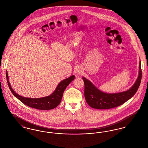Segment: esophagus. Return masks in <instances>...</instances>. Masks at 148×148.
<instances>
[{"label":"esophagus","instance_id":"34e87169","mask_svg":"<svg viewBox=\"0 0 148 148\" xmlns=\"http://www.w3.org/2000/svg\"><path fill=\"white\" fill-rule=\"evenodd\" d=\"M80 73H80V72H79V71H78V74H80Z\"/></svg>","mask_w":148,"mask_h":148}]
</instances>
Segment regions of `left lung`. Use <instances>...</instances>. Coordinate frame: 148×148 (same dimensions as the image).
<instances>
[{"label":"left lung","instance_id":"1","mask_svg":"<svg viewBox=\"0 0 148 148\" xmlns=\"http://www.w3.org/2000/svg\"><path fill=\"white\" fill-rule=\"evenodd\" d=\"M142 71L139 62V75L134 84L127 91L109 94L100 91L90 81L83 77L84 82V96L88 105L97 109H108L117 107L125 103L137 92L141 80Z\"/></svg>","mask_w":148,"mask_h":148}]
</instances>
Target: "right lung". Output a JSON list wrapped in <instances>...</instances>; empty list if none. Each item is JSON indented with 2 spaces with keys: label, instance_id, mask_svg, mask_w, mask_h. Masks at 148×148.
<instances>
[{
  "label": "right lung",
  "instance_id": "add662e5",
  "mask_svg": "<svg viewBox=\"0 0 148 148\" xmlns=\"http://www.w3.org/2000/svg\"><path fill=\"white\" fill-rule=\"evenodd\" d=\"M6 77L9 88L16 98L28 106L42 110H47L56 108L61 102L65 89L75 79L74 75H71L62 80L58 84L55 91L49 96L39 98H29L21 97L14 92L9 83L7 71H6Z\"/></svg>",
  "mask_w": 148,
  "mask_h": 148
}]
</instances>
